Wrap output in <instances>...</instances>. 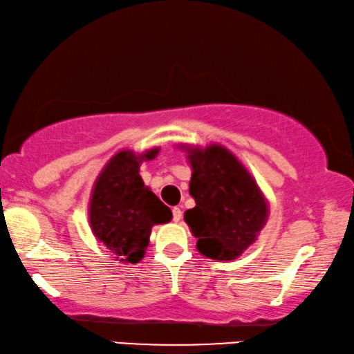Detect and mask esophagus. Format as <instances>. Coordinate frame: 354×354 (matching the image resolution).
Returning <instances> with one entry per match:
<instances>
[{"instance_id":"esophagus-1","label":"esophagus","mask_w":354,"mask_h":354,"mask_svg":"<svg viewBox=\"0 0 354 354\" xmlns=\"http://www.w3.org/2000/svg\"><path fill=\"white\" fill-rule=\"evenodd\" d=\"M171 212H173V221H175V222H179V221H181V217H183V211L179 209L178 206L173 207Z\"/></svg>"}]
</instances>
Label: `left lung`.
Listing matches in <instances>:
<instances>
[{
    "label": "left lung",
    "mask_w": 354,
    "mask_h": 354,
    "mask_svg": "<svg viewBox=\"0 0 354 354\" xmlns=\"http://www.w3.org/2000/svg\"><path fill=\"white\" fill-rule=\"evenodd\" d=\"M181 148L192 167L189 192L195 200L184 221L198 239L197 249L212 260H234L265 227L269 214L265 195L248 168L222 145Z\"/></svg>",
    "instance_id": "1"
}]
</instances>
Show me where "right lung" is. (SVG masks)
I'll return each instance as SVG.
<instances>
[{
	"label": "right lung",
	"mask_w": 354,
	"mask_h": 354,
	"mask_svg": "<svg viewBox=\"0 0 354 354\" xmlns=\"http://www.w3.org/2000/svg\"><path fill=\"white\" fill-rule=\"evenodd\" d=\"M159 148L136 154L122 149L106 162L94 183L88 206L93 234L122 263H138L149 244L151 228L171 221L165 206L145 186L140 164L153 160Z\"/></svg>",
	"instance_id": "right-lung-1"
}]
</instances>
